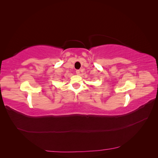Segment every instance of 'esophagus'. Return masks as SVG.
<instances>
[{"label":"esophagus","mask_w":158,"mask_h":158,"mask_svg":"<svg viewBox=\"0 0 158 158\" xmlns=\"http://www.w3.org/2000/svg\"><path fill=\"white\" fill-rule=\"evenodd\" d=\"M76 74H77V75H79L80 73V72L79 70H77L76 71Z\"/></svg>","instance_id":"obj_1"}]
</instances>
